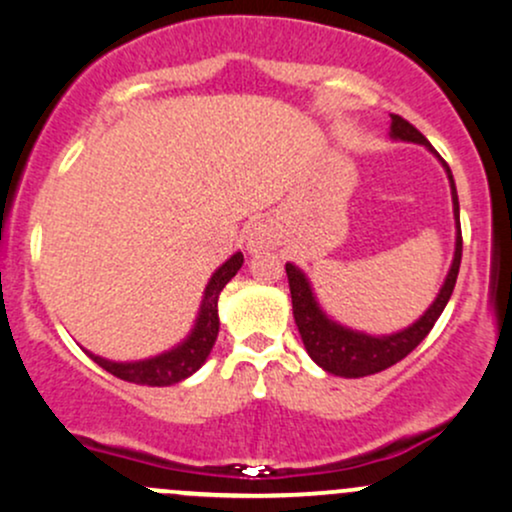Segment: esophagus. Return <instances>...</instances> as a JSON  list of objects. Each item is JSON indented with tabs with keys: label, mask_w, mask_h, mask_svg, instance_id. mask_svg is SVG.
<instances>
[{
	"label": "esophagus",
	"mask_w": 512,
	"mask_h": 512,
	"mask_svg": "<svg viewBox=\"0 0 512 512\" xmlns=\"http://www.w3.org/2000/svg\"><path fill=\"white\" fill-rule=\"evenodd\" d=\"M274 245V233L267 223H255L247 233V250L257 252V250H267V247Z\"/></svg>",
	"instance_id": "esophagus-1"
}]
</instances>
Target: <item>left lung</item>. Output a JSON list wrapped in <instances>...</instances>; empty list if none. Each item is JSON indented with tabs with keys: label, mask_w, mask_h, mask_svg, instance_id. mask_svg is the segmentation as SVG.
<instances>
[{
	"label": "left lung",
	"mask_w": 512,
	"mask_h": 512,
	"mask_svg": "<svg viewBox=\"0 0 512 512\" xmlns=\"http://www.w3.org/2000/svg\"><path fill=\"white\" fill-rule=\"evenodd\" d=\"M390 139L395 142H412L422 144L429 152L441 161L446 171V179L451 186V203H454V223H456V242H454V260H451L449 272H446L444 284H441L439 294L434 297L429 309L419 316L417 321L410 326H405L402 331L395 333H383V336H373V333L355 331L351 326L338 324L336 319L326 314L321 309L319 299H316L314 287H311L309 277L304 270H299L294 262H287V277H289V292H292V311L294 321H297L301 341H304L306 353L311 355L319 368H324L326 373L338 375V378H365V375H375L380 370L390 368V365L400 363L405 355H410L419 343L427 338V333L432 331V326L437 324V319L444 311L446 301L451 299L454 292L456 277H459L461 267V220H459V196H456V184L451 169L446 166V161L439 157L432 149V144L427 142L419 129H414L410 122L402 120L400 115H390Z\"/></svg>",
	"instance_id": "obj_1"
}]
</instances>
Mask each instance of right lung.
I'll list each match as a JSON object with an SVG mask.
<instances>
[{
	"mask_svg": "<svg viewBox=\"0 0 512 512\" xmlns=\"http://www.w3.org/2000/svg\"><path fill=\"white\" fill-rule=\"evenodd\" d=\"M242 267V252H235L230 255L223 265L218 267L208 279L206 289H203V299H201V309H198L196 324H193L188 336L181 343H176L174 348L169 351L152 355V358L144 360H107L102 355H95L90 351H85L100 368H105L107 373H112L115 378L127 380V383L134 385H149V387H166V385H176L181 380L191 378L206 358L211 355L215 338H218V328H220V319H218V297L223 292L225 284L238 274Z\"/></svg>",
	"mask_w": 512,
	"mask_h": 512,
	"instance_id": "add662e5",
	"label": "right lung"
}]
</instances>
